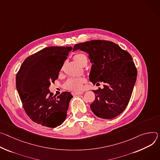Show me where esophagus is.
Wrapping results in <instances>:
<instances>
[{"instance_id": "esophagus-1", "label": "esophagus", "mask_w": 160, "mask_h": 160, "mask_svg": "<svg viewBox=\"0 0 160 160\" xmlns=\"http://www.w3.org/2000/svg\"><path fill=\"white\" fill-rule=\"evenodd\" d=\"M83 93V92H72V95L74 96L76 95H82Z\"/></svg>"}]
</instances>
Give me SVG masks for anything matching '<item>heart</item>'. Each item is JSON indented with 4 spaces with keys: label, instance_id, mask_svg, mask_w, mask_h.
<instances>
[{
    "label": "heart",
    "instance_id": "b5f03b06",
    "mask_svg": "<svg viewBox=\"0 0 160 160\" xmlns=\"http://www.w3.org/2000/svg\"><path fill=\"white\" fill-rule=\"evenodd\" d=\"M74 59L76 63L82 65L84 63H87L88 58L83 53H78L74 57ZM86 82V79L84 78H71L68 79L63 84L64 89L69 91H81L82 90L84 84Z\"/></svg>",
    "mask_w": 160,
    "mask_h": 160
}]
</instances>
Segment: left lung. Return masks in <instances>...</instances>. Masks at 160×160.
<instances>
[{"instance_id":"obj_1","label":"left lung","mask_w":160,"mask_h":160,"mask_svg":"<svg viewBox=\"0 0 160 160\" xmlns=\"http://www.w3.org/2000/svg\"><path fill=\"white\" fill-rule=\"evenodd\" d=\"M89 54L93 63L90 80L93 84L105 83L93 90L95 100L90 105L93 112L103 119H112L125 110L130 102L137 79V70L130 53L113 42L92 40L74 45Z\"/></svg>"}]
</instances>
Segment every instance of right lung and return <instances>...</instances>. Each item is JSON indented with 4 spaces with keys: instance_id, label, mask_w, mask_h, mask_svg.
<instances>
[{
    "instance_id": "1",
    "label": "right lung",
    "mask_w": 160,
    "mask_h": 160,
    "mask_svg": "<svg viewBox=\"0 0 160 160\" xmlns=\"http://www.w3.org/2000/svg\"><path fill=\"white\" fill-rule=\"evenodd\" d=\"M72 47L45 48L27 57L16 76V86L23 108L35 122L55 128L62 125L72 95L62 92L56 97L49 90L55 83Z\"/></svg>"
}]
</instances>
